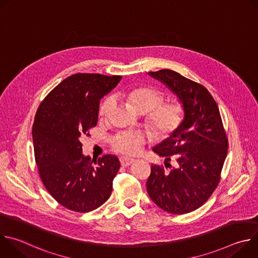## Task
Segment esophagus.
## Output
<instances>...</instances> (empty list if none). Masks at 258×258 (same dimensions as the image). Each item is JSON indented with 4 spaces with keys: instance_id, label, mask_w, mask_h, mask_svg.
Segmentation results:
<instances>
[{
    "instance_id": "34e87169",
    "label": "esophagus",
    "mask_w": 258,
    "mask_h": 258,
    "mask_svg": "<svg viewBox=\"0 0 258 258\" xmlns=\"http://www.w3.org/2000/svg\"><path fill=\"white\" fill-rule=\"evenodd\" d=\"M134 162H135V160L133 158H127V157H121L120 158V164L122 166H125V167L133 164Z\"/></svg>"
}]
</instances>
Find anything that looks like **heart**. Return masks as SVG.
I'll return each instance as SVG.
<instances>
[{"instance_id": "heart-1", "label": "heart", "mask_w": 258, "mask_h": 258, "mask_svg": "<svg viewBox=\"0 0 258 258\" xmlns=\"http://www.w3.org/2000/svg\"><path fill=\"white\" fill-rule=\"evenodd\" d=\"M131 106L141 114H146V122L156 138L165 139L170 137L180 125L185 111L181 104L177 102L161 104L164 100L163 94L156 89L148 87L134 88L123 94ZM112 105L111 98H107L101 105L99 114L101 117L107 115ZM145 138L141 133L123 132L112 140L115 151L133 156L140 153Z\"/></svg>"}]
</instances>
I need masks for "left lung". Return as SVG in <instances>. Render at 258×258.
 Instances as JSON below:
<instances>
[{
    "label": "left lung",
    "mask_w": 258,
    "mask_h": 258,
    "mask_svg": "<svg viewBox=\"0 0 258 258\" xmlns=\"http://www.w3.org/2000/svg\"><path fill=\"white\" fill-rule=\"evenodd\" d=\"M148 75L176 96L185 116L170 137L153 147L170 170L152 164L147 192L161 209L185 214L203 205L216 188L228 153L227 136L216 102L203 86L169 69ZM170 158L176 167L169 164Z\"/></svg>",
    "instance_id": "obj_1"
}]
</instances>
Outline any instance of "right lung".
I'll return each instance as SVG.
<instances>
[{"mask_svg": "<svg viewBox=\"0 0 258 258\" xmlns=\"http://www.w3.org/2000/svg\"><path fill=\"white\" fill-rule=\"evenodd\" d=\"M120 80L98 73L72 75L50 92L36 111L35 162L46 189L67 209L89 212L111 195L118 158L107 154L92 160L83 154L81 139L98 122L100 100Z\"/></svg>", "mask_w": 258, "mask_h": 258, "instance_id": "obj_1", "label": "right lung"}]
</instances>
